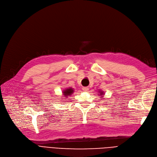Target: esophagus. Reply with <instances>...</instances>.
Returning a JSON list of instances; mask_svg holds the SVG:
<instances>
[{
  "label": "esophagus",
  "mask_w": 157,
  "mask_h": 157,
  "mask_svg": "<svg viewBox=\"0 0 157 157\" xmlns=\"http://www.w3.org/2000/svg\"><path fill=\"white\" fill-rule=\"evenodd\" d=\"M82 89L84 90V91H87V90H89V88L87 87H84L82 88Z\"/></svg>",
  "instance_id": "1"
}]
</instances>
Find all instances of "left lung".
<instances>
[{"label":"left lung","instance_id":"left-lung-1","mask_svg":"<svg viewBox=\"0 0 157 157\" xmlns=\"http://www.w3.org/2000/svg\"><path fill=\"white\" fill-rule=\"evenodd\" d=\"M99 92H100V94H99L100 96H101V94H102V95L103 94V92H102V91H99Z\"/></svg>","mask_w":157,"mask_h":157}]
</instances>
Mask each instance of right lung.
<instances>
[{
	"label": "right lung",
	"mask_w": 157,
	"mask_h": 157,
	"mask_svg": "<svg viewBox=\"0 0 157 157\" xmlns=\"http://www.w3.org/2000/svg\"><path fill=\"white\" fill-rule=\"evenodd\" d=\"M73 92H74V90L72 88H69V89L64 90L63 91L64 97H68V96L71 95L73 93Z\"/></svg>",
	"instance_id": "1"
}]
</instances>
